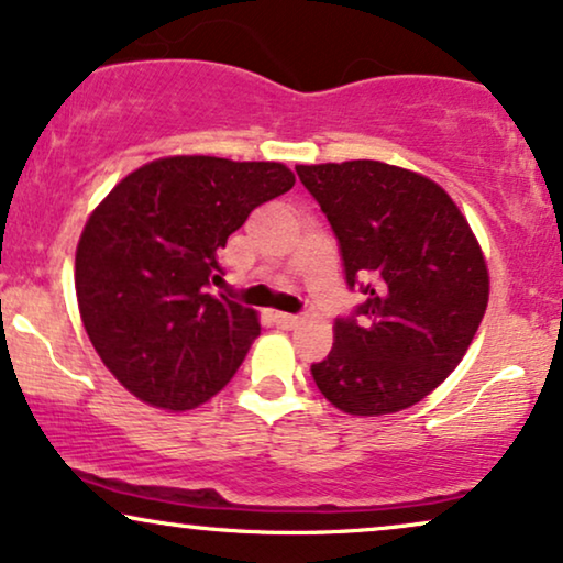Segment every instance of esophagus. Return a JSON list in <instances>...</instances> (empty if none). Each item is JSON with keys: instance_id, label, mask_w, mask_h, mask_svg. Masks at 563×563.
I'll return each instance as SVG.
<instances>
[{"instance_id": "esophagus-1", "label": "esophagus", "mask_w": 563, "mask_h": 563, "mask_svg": "<svg viewBox=\"0 0 563 563\" xmlns=\"http://www.w3.org/2000/svg\"><path fill=\"white\" fill-rule=\"evenodd\" d=\"M273 322H275L277 327H283V330H290V327L298 324V317H296V314H283V311H275Z\"/></svg>"}]
</instances>
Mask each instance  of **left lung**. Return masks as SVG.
<instances>
[{"label": "left lung", "mask_w": 563, "mask_h": 563, "mask_svg": "<svg viewBox=\"0 0 563 563\" xmlns=\"http://www.w3.org/2000/svg\"><path fill=\"white\" fill-rule=\"evenodd\" d=\"M330 220L345 280L366 296L334 319V347L311 366L334 408L387 416L421 402L471 347L488 269L471 225L439 184L379 161L296 166Z\"/></svg>", "instance_id": "obj_1"}]
</instances>
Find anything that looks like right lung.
<instances>
[{
  "label": "right lung",
  "mask_w": 563,
  "mask_h": 563,
  "mask_svg": "<svg viewBox=\"0 0 563 563\" xmlns=\"http://www.w3.org/2000/svg\"><path fill=\"white\" fill-rule=\"evenodd\" d=\"M294 184L283 163L174 155L132 170L92 210L75 257L77 303L92 347L134 397L191 410L231 382L260 322L210 294L218 252Z\"/></svg>",
  "instance_id": "add662e5"
}]
</instances>
